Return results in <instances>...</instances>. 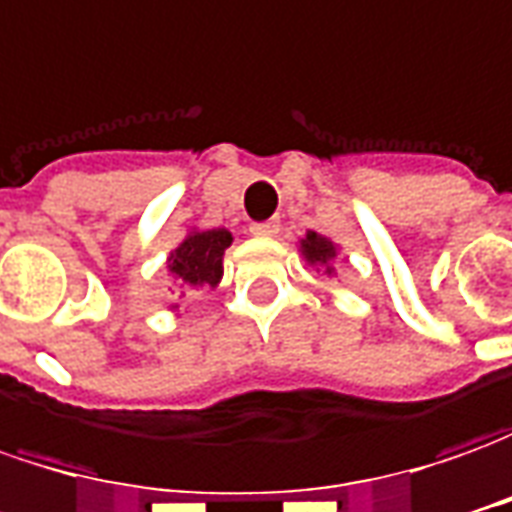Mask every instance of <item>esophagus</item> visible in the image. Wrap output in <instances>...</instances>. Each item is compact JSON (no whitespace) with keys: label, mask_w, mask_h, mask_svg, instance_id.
<instances>
[{"label":"esophagus","mask_w":512,"mask_h":512,"mask_svg":"<svg viewBox=\"0 0 512 512\" xmlns=\"http://www.w3.org/2000/svg\"><path fill=\"white\" fill-rule=\"evenodd\" d=\"M252 235H260V238H269V235H277L280 232V221L277 218H271V221H255L252 227H249Z\"/></svg>","instance_id":"1"}]
</instances>
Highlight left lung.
<instances>
[{"mask_svg": "<svg viewBox=\"0 0 512 512\" xmlns=\"http://www.w3.org/2000/svg\"><path fill=\"white\" fill-rule=\"evenodd\" d=\"M302 252H305V257H308L311 263H328L330 257L336 255L333 243L325 241V238H319L316 232H311V235H308V238L302 241Z\"/></svg>", "mask_w": 512, "mask_h": 512, "instance_id": "obj_1", "label": "left lung"}]
</instances>
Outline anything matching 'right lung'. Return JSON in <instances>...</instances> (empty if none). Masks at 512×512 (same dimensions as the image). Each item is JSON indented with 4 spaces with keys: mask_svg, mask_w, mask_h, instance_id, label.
I'll list each match as a JSON object with an SVG mask.
<instances>
[{
    "mask_svg": "<svg viewBox=\"0 0 512 512\" xmlns=\"http://www.w3.org/2000/svg\"><path fill=\"white\" fill-rule=\"evenodd\" d=\"M232 243L227 229H207L193 232L187 241L170 255V271L187 285H215L224 271V249Z\"/></svg>",
    "mask_w": 512,
    "mask_h": 512,
    "instance_id": "1",
    "label": "right lung"
}]
</instances>
